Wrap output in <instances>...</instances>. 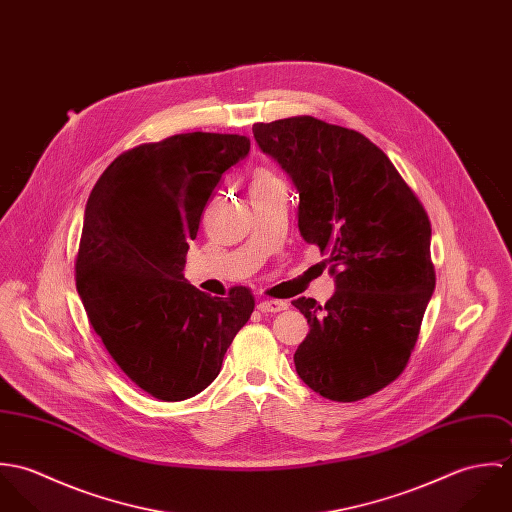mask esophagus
Listing matches in <instances>:
<instances>
[{"label": "esophagus", "instance_id": "obj_1", "mask_svg": "<svg viewBox=\"0 0 512 512\" xmlns=\"http://www.w3.org/2000/svg\"><path fill=\"white\" fill-rule=\"evenodd\" d=\"M288 309V301H280V299H264L258 303V311L262 313H280Z\"/></svg>", "mask_w": 512, "mask_h": 512}]
</instances>
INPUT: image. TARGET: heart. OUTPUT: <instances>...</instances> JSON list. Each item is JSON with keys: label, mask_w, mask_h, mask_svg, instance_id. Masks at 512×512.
Listing matches in <instances>:
<instances>
[{"label": "heart", "mask_w": 512, "mask_h": 512, "mask_svg": "<svg viewBox=\"0 0 512 512\" xmlns=\"http://www.w3.org/2000/svg\"><path fill=\"white\" fill-rule=\"evenodd\" d=\"M280 181L274 173L266 171V169H258L252 177V183H250V189H256V187H264V185H270V183H276Z\"/></svg>", "instance_id": "heart-1"}]
</instances>
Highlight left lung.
Instances as JSON below:
<instances>
[{"label": "left lung", "mask_w": 512, "mask_h": 512, "mask_svg": "<svg viewBox=\"0 0 512 512\" xmlns=\"http://www.w3.org/2000/svg\"><path fill=\"white\" fill-rule=\"evenodd\" d=\"M299 191L297 226L327 254L337 290L292 303L309 333L293 355L323 398L357 402L394 382L416 347L436 288L428 213L392 161L363 134L313 116L254 124Z\"/></svg>", "instance_id": "1"}]
</instances>
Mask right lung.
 Instances as JSON below:
<instances>
[{"instance_id":"obj_1","label":"right lung","mask_w":512,"mask_h":512,"mask_svg":"<svg viewBox=\"0 0 512 512\" xmlns=\"http://www.w3.org/2000/svg\"><path fill=\"white\" fill-rule=\"evenodd\" d=\"M248 151L246 136L209 132L142 144L118 155L88 197L76 290L114 363L157 400L203 392L254 311L244 286L213 297L183 276L207 201Z\"/></svg>"}]
</instances>
